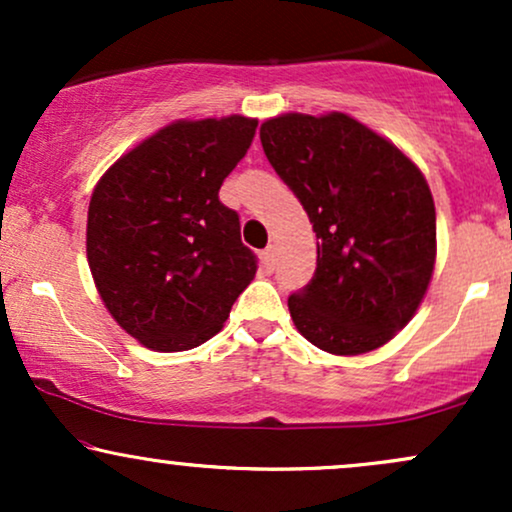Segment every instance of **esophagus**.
<instances>
[{
    "label": "esophagus",
    "mask_w": 512,
    "mask_h": 512,
    "mask_svg": "<svg viewBox=\"0 0 512 512\" xmlns=\"http://www.w3.org/2000/svg\"><path fill=\"white\" fill-rule=\"evenodd\" d=\"M274 262H276V248L274 245H267V248L262 250V264L267 269H274Z\"/></svg>",
    "instance_id": "esophagus-1"
}]
</instances>
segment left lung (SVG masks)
I'll return each instance as SVG.
<instances>
[{
	"mask_svg": "<svg viewBox=\"0 0 512 512\" xmlns=\"http://www.w3.org/2000/svg\"><path fill=\"white\" fill-rule=\"evenodd\" d=\"M260 139L320 238L313 279L289 296L293 325L337 356L390 342L436 262V207L421 170L344 113L274 117Z\"/></svg>",
	"mask_w": 512,
	"mask_h": 512,
	"instance_id": "1",
	"label": "left lung"
}]
</instances>
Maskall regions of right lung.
Segmentation results:
<instances>
[{
	"label": "right lung",
	"mask_w": 512,
	"mask_h": 512,
	"mask_svg": "<svg viewBox=\"0 0 512 512\" xmlns=\"http://www.w3.org/2000/svg\"><path fill=\"white\" fill-rule=\"evenodd\" d=\"M257 120L173 122L122 156L93 190L86 252L117 325L154 351L214 337L257 272L240 216L219 199Z\"/></svg>",
	"instance_id": "right-lung-1"
}]
</instances>
